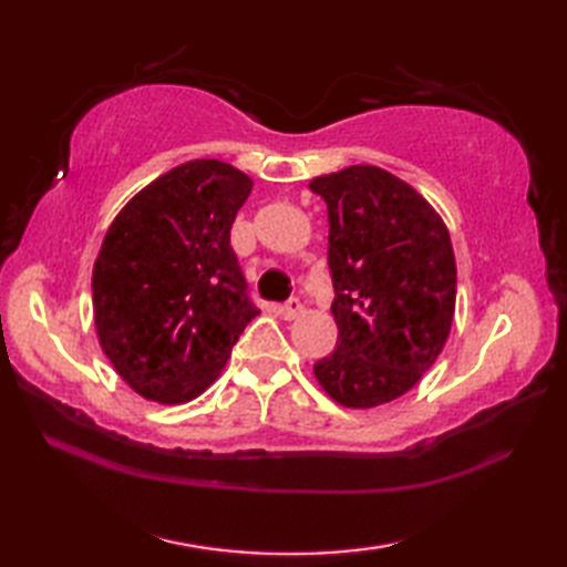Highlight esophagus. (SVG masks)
<instances>
[{
  "label": "esophagus",
  "instance_id": "esophagus-1",
  "mask_svg": "<svg viewBox=\"0 0 567 567\" xmlns=\"http://www.w3.org/2000/svg\"><path fill=\"white\" fill-rule=\"evenodd\" d=\"M302 311H305L302 302H299V299H290V302H287V305L282 307V319L292 321V319H297L299 315H302Z\"/></svg>",
  "mask_w": 567,
  "mask_h": 567
}]
</instances>
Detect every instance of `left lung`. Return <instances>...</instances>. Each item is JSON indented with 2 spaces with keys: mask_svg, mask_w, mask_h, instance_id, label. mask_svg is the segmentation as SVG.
<instances>
[{
  "mask_svg": "<svg viewBox=\"0 0 567 567\" xmlns=\"http://www.w3.org/2000/svg\"><path fill=\"white\" fill-rule=\"evenodd\" d=\"M309 187L329 212L339 327L336 351L315 365V378L348 409L388 404L414 388L451 336V234L412 185L378 165H348Z\"/></svg>",
  "mask_w": 567,
  "mask_h": 567,
  "instance_id": "8db88e82",
  "label": "left lung"
}]
</instances>
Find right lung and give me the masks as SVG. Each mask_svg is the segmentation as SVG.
Returning a JSON list of instances; mask_svg holds the SVG:
<instances>
[{
    "mask_svg": "<svg viewBox=\"0 0 567 567\" xmlns=\"http://www.w3.org/2000/svg\"><path fill=\"white\" fill-rule=\"evenodd\" d=\"M250 189L234 165L187 161L136 192L106 228L92 268L94 329L143 400H195L258 315L228 246Z\"/></svg>",
    "mask_w": 567,
    "mask_h": 567,
    "instance_id": "obj_1",
    "label": "right lung"
}]
</instances>
